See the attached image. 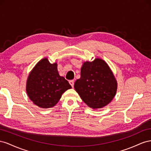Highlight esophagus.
Segmentation results:
<instances>
[{
  "label": "esophagus",
  "instance_id": "1",
  "mask_svg": "<svg viewBox=\"0 0 151 151\" xmlns=\"http://www.w3.org/2000/svg\"><path fill=\"white\" fill-rule=\"evenodd\" d=\"M69 83L71 85L72 87H74V80H70L69 81Z\"/></svg>",
  "mask_w": 151,
  "mask_h": 151
}]
</instances>
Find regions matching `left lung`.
Listing matches in <instances>:
<instances>
[{
	"mask_svg": "<svg viewBox=\"0 0 151 151\" xmlns=\"http://www.w3.org/2000/svg\"><path fill=\"white\" fill-rule=\"evenodd\" d=\"M117 81L107 64L101 59L85 62L81 68L80 78L74 87L82 101L92 109L102 108L113 99Z\"/></svg>",
	"mask_w": 151,
	"mask_h": 151,
	"instance_id": "1",
	"label": "left lung"
}]
</instances>
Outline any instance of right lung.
I'll list each match as a JSON object with an SVG mask.
<instances>
[{
    "label": "right lung",
    "mask_w": 151,
    "mask_h": 151,
    "mask_svg": "<svg viewBox=\"0 0 151 151\" xmlns=\"http://www.w3.org/2000/svg\"><path fill=\"white\" fill-rule=\"evenodd\" d=\"M71 88L68 81L59 75L57 63L51 64L48 59L44 58L30 72L26 90L33 104L49 108L56 104L62 94Z\"/></svg>",
    "instance_id": "obj_1"
}]
</instances>
